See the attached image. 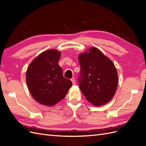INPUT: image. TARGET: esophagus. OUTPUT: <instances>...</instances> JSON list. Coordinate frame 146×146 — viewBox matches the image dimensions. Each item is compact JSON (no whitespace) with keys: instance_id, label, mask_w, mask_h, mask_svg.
<instances>
[{"instance_id":"1","label":"esophagus","mask_w":146,"mask_h":146,"mask_svg":"<svg viewBox=\"0 0 146 146\" xmlns=\"http://www.w3.org/2000/svg\"><path fill=\"white\" fill-rule=\"evenodd\" d=\"M71 81H72V82L73 85H75V84H76V80H75V78H74V77H72V78H71Z\"/></svg>"}]
</instances>
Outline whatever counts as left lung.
Returning a JSON list of instances; mask_svg holds the SVG:
<instances>
[{
    "label": "left lung",
    "mask_w": 146,
    "mask_h": 146,
    "mask_svg": "<svg viewBox=\"0 0 146 146\" xmlns=\"http://www.w3.org/2000/svg\"><path fill=\"white\" fill-rule=\"evenodd\" d=\"M78 60L80 71L78 82L83 95L96 106L107 104L115 94L118 84L114 64L95 47L80 54Z\"/></svg>",
    "instance_id": "8db88e82"
}]
</instances>
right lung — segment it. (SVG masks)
<instances>
[{"mask_svg":"<svg viewBox=\"0 0 146 146\" xmlns=\"http://www.w3.org/2000/svg\"><path fill=\"white\" fill-rule=\"evenodd\" d=\"M61 53L48 50L42 53L29 65L26 82L30 94L38 102L53 106L63 99L72 82L63 77L58 64Z\"/></svg>","mask_w":146,"mask_h":146,"instance_id":"add662e5","label":"right lung"}]
</instances>
